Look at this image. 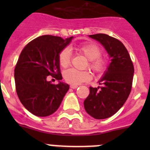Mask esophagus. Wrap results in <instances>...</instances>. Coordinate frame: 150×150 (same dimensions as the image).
<instances>
[{
    "label": "esophagus",
    "mask_w": 150,
    "mask_h": 150,
    "mask_svg": "<svg viewBox=\"0 0 150 150\" xmlns=\"http://www.w3.org/2000/svg\"><path fill=\"white\" fill-rule=\"evenodd\" d=\"M71 88H76L78 87V86H76V85H71Z\"/></svg>",
    "instance_id": "1"
}]
</instances>
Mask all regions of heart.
I'll return each mask as SVG.
<instances>
[{
  "mask_svg": "<svg viewBox=\"0 0 150 150\" xmlns=\"http://www.w3.org/2000/svg\"><path fill=\"white\" fill-rule=\"evenodd\" d=\"M76 50L88 60L87 66L95 74H101L107 69V60L101 56L102 50L95 43H85L78 45ZM72 52L68 47H65L59 54V63L61 67L70 65ZM63 78L66 83L78 85L91 79V74L88 71H77L76 69H67L63 72Z\"/></svg>",
  "mask_w": 150,
  "mask_h": 150,
  "instance_id": "1",
  "label": "heart"
}]
</instances>
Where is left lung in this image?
I'll return each instance as SVG.
<instances>
[{
	"mask_svg": "<svg viewBox=\"0 0 150 150\" xmlns=\"http://www.w3.org/2000/svg\"><path fill=\"white\" fill-rule=\"evenodd\" d=\"M89 37L99 41L111 58L104 76L99 81L102 86L89 87L90 93L84 100L87 113L97 120H103L114 115L128 99L134 69L128 50L121 41L105 34Z\"/></svg>",
	"mask_w": 150,
	"mask_h": 150,
	"instance_id": "1",
	"label": "left lung"
}]
</instances>
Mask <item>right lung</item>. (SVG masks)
<instances>
[{
	"instance_id": "right-lung-1",
	"label": "right lung",
	"mask_w": 150,
	"mask_h": 150,
	"mask_svg": "<svg viewBox=\"0 0 150 150\" xmlns=\"http://www.w3.org/2000/svg\"><path fill=\"white\" fill-rule=\"evenodd\" d=\"M72 38L40 36L21 52L14 70L16 90L21 103L35 116L43 117L55 112L68 91L69 85L52 84L47 78L62 79L59 54Z\"/></svg>"
}]
</instances>
